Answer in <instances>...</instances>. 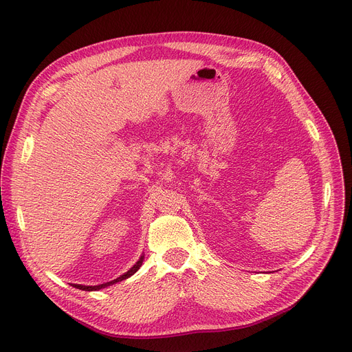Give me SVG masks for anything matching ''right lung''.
Masks as SVG:
<instances>
[{
    "instance_id": "add662e5",
    "label": "right lung",
    "mask_w": 352,
    "mask_h": 352,
    "mask_svg": "<svg viewBox=\"0 0 352 352\" xmlns=\"http://www.w3.org/2000/svg\"><path fill=\"white\" fill-rule=\"evenodd\" d=\"M142 261H144V255L140 258V261L135 263L128 272H125L124 275H121L120 278H117V279H114V280H111V282H107V283H102V285H97V286H83V285H72V286H74L76 289H80V290H87V292H91V290H98V289H102V287H107V286H110V285H114V283H117V282H121V280H124V279H128L129 276H132L135 272H137V270L141 267V265H142Z\"/></svg>"
}]
</instances>
